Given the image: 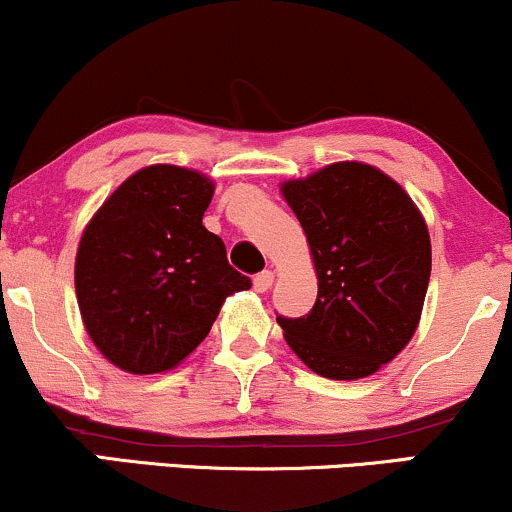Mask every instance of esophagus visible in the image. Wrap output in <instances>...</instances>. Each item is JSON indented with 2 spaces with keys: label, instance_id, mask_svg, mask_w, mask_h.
I'll return each instance as SVG.
<instances>
[{
  "label": "esophagus",
  "instance_id": "esophagus-1",
  "mask_svg": "<svg viewBox=\"0 0 512 512\" xmlns=\"http://www.w3.org/2000/svg\"><path fill=\"white\" fill-rule=\"evenodd\" d=\"M274 284V272L272 269H264V272H260L255 276V279H252V286H255V291L257 293H264V291H269V286Z\"/></svg>",
  "mask_w": 512,
  "mask_h": 512
}]
</instances>
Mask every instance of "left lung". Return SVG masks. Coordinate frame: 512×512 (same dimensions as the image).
<instances>
[{"label":"left lung","mask_w":512,"mask_h":512,"mask_svg":"<svg viewBox=\"0 0 512 512\" xmlns=\"http://www.w3.org/2000/svg\"><path fill=\"white\" fill-rule=\"evenodd\" d=\"M317 274L308 315L276 317L313 373L358 380L390 363L419 327L431 279V236L419 207L383 170L339 161L281 182Z\"/></svg>","instance_id":"1"}]
</instances>
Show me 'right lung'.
I'll list each match as a JSON object with an SVG mask.
<instances>
[{
    "instance_id": "right-lung-1",
    "label": "right lung",
    "mask_w": 512,
    "mask_h": 512,
    "mask_svg": "<svg viewBox=\"0 0 512 512\" xmlns=\"http://www.w3.org/2000/svg\"><path fill=\"white\" fill-rule=\"evenodd\" d=\"M214 182L154 163L101 204L81 233L74 289L96 349L132 375L175 368L207 337L223 301L250 289L202 226Z\"/></svg>"
}]
</instances>
